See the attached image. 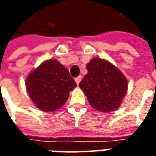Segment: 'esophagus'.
I'll use <instances>...</instances> for the list:
<instances>
[{
  "mask_svg": "<svg viewBox=\"0 0 156 156\" xmlns=\"http://www.w3.org/2000/svg\"><path fill=\"white\" fill-rule=\"evenodd\" d=\"M75 82H76V84L78 85L79 83H80V81H81V76H78V77H76L75 79Z\"/></svg>",
  "mask_w": 156,
  "mask_h": 156,
  "instance_id": "34e87169",
  "label": "esophagus"
}]
</instances>
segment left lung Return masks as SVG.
<instances>
[{"label":"left lung","instance_id":"8db88e82","mask_svg":"<svg viewBox=\"0 0 156 156\" xmlns=\"http://www.w3.org/2000/svg\"><path fill=\"white\" fill-rule=\"evenodd\" d=\"M87 74L79 86L94 109L110 112L117 109L127 93L128 81L108 62L94 58L87 65Z\"/></svg>","mask_w":156,"mask_h":156}]
</instances>
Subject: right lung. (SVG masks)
<instances>
[{
  "instance_id": "obj_1",
  "label": "right lung",
  "mask_w": 156,
  "mask_h": 156,
  "mask_svg": "<svg viewBox=\"0 0 156 156\" xmlns=\"http://www.w3.org/2000/svg\"><path fill=\"white\" fill-rule=\"evenodd\" d=\"M26 87L30 98L39 109L52 112L64 105L76 83L68 69L55 60H49L27 76Z\"/></svg>"
}]
</instances>
